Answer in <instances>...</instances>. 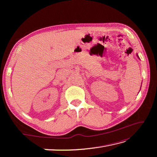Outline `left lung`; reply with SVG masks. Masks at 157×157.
<instances>
[{
	"label": "left lung",
	"instance_id": "1",
	"mask_svg": "<svg viewBox=\"0 0 157 157\" xmlns=\"http://www.w3.org/2000/svg\"><path fill=\"white\" fill-rule=\"evenodd\" d=\"M137 56H138V58H139V56H138V55H137Z\"/></svg>",
	"mask_w": 157,
	"mask_h": 157
}]
</instances>
